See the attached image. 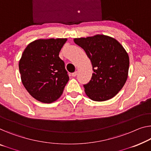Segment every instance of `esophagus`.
Masks as SVG:
<instances>
[{
    "label": "esophagus",
    "instance_id": "34e87169",
    "mask_svg": "<svg viewBox=\"0 0 151 151\" xmlns=\"http://www.w3.org/2000/svg\"><path fill=\"white\" fill-rule=\"evenodd\" d=\"M76 75H77V72H75V73H72V76H73V77H75Z\"/></svg>",
    "mask_w": 151,
    "mask_h": 151
}]
</instances>
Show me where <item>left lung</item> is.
Instances as JSON below:
<instances>
[{"label": "left lung", "mask_w": 151, "mask_h": 151, "mask_svg": "<svg viewBox=\"0 0 151 151\" xmlns=\"http://www.w3.org/2000/svg\"><path fill=\"white\" fill-rule=\"evenodd\" d=\"M74 42L84 49L93 67L91 80L83 85L86 95L96 102L114 97L128 76L129 59L124 47L115 39L104 35L76 38Z\"/></svg>", "instance_id": "left-lung-1"}]
</instances>
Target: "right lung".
<instances>
[{
  "instance_id": "obj_1",
  "label": "right lung",
  "mask_w": 151,
  "mask_h": 151,
  "mask_svg": "<svg viewBox=\"0 0 151 151\" xmlns=\"http://www.w3.org/2000/svg\"><path fill=\"white\" fill-rule=\"evenodd\" d=\"M67 39H38L24 49L19 62L22 82L29 93L42 103L62 96L69 80L60 51Z\"/></svg>"
}]
</instances>
